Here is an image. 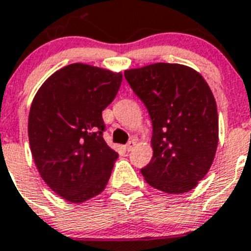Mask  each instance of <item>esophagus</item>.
<instances>
[{
	"label": "esophagus",
	"instance_id": "esophagus-1",
	"mask_svg": "<svg viewBox=\"0 0 251 251\" xmlns=\"http://www.w3.org/2000/svg\"><path fill=\"white\" fill-rule=\"evenodd\" d=\"M134 147H135V141L131 140V141H128V143L126 144V145L124 148H125L126 151H131V150L134 149Z\"/></svg>",
	"mask_w": 251,
	"mask_h": 251
}]
</instances>
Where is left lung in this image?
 Wrapping results in <instances>:
<instances>
[{
    "label": "left lung",
    "mask_w": 251,
    "mask_h": 251,
    "mask_svg": "<svg viewBox=\"0 0 251 251\" xmlns=\"http://www.w3.org/2000/svg\"><path fill=\"white\" fill-rule=\"evenodd\" d=\"M125 78L152 123V158L141 169L148 184L171 195L195 188L212 165L219 144L215 97L187 65L154 63Z\"/></svg>",
    "instance_id": "left-lung-1"
}]
</instances>
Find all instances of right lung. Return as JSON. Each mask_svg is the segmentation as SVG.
Segmentation results:
<instances>
[{
    "instance_id": "1",
    "label": "right lung",
    "mask_w": 251,
    "mask_h": 251,
    "mask_svg": "<svg viewBox=\"0 0 251 251\" xmlns=\"http://www.w3.org/2000/svg\"><path fill=\"white\" fill-rule=\"evenodd\" d=\"M121 82V72L74 63L51 74L32 100L27 132L35 165L67 201L82 203L106 188L119 154L102 136V111Z\"/></svg>"
}]
</instances>
